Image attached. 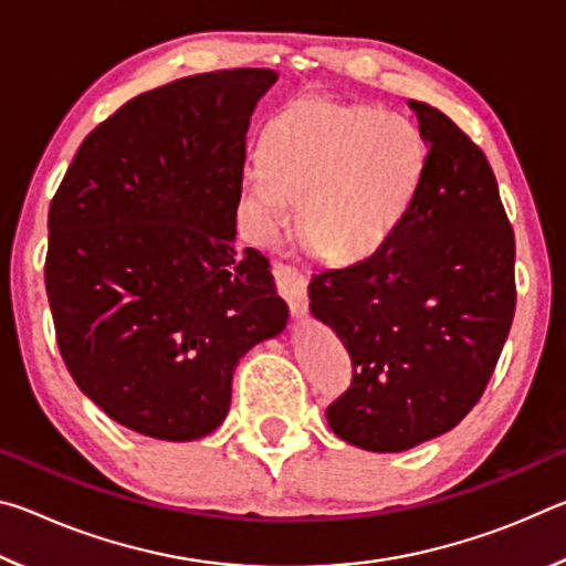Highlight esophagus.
<instances>
[{
    "label": "esophagus",
    "mask_w": 566,
    "mask_h": 566,
    "mask_svg": "<svg viewBox=\"0 0 566 566\" xmlns=\"http://www.w3.org/2000/svg\"><path fill=\"white\" fill-rule=\"evenodd\" d=\"M272 274H274L276 292L284 296V302L290 304V310L294 314H304L306 312V276L296 270V266L284 264V262H274Z\"/></svg>",
    "instance_id": "obj_1"
}]
</instances>
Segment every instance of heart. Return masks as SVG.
<instances>
[{"label":"heart","instance_id":"heart-1","mask_svg":"<svg viewBox=\"0 0 566 566\" xmlns=\"http://www.w3.org/2000/svg\"><path fill=\"white\" fill-rule=\"evenodd\" d=\"M262 165L244 197L262 239L300 202L304 247L327 262H359L389 242L415 205L429 145L415 119L375 104L304 94L266 122Z\"/></svg>","mask_w":566,"mask_h":566}]
</instances>
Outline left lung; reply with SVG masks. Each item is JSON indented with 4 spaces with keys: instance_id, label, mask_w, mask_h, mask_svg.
I'll list each match as a JSON object with an SVG mask.
<instances>
[{
    "instance_id": "left-lung-1",
    "label": "left lung",
    "mask_w": 566,
    "mask_h": 566,
    "mask_svg": "<svg viewBox=\"0 0 566 566\" xmlns=\"http://www.w3.org/2000/svg\"><path fill=\"white\" fill-rule=\"evenodd\" d=\"M409 104L429 145L415 205L375 254L310 282L312 314L352 357L327 421L369 452L457 427L490 385L516 306L514 229L490 161L444 112Z\"/></svg>"
}]
</instances>
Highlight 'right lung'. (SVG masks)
Here are the masks:
<instances>
[{"mask_svg":"<svg viewBox=\"0 0 566 566\" xmlns=\"http://www.w3.org/2000/svg\"><path fill=\"white\" fill-rule=\"evenodd\" d=\"M274 82L217 70L137 94L84 137L50 205L62 359L139 434L214 432L239 357L286 324L266 256L234 247L249 117Z\"/></svg>","mask_w":566,"mask_h":566,"instance_id":"right-lung-1","label":"right lung"}]
</instances>
